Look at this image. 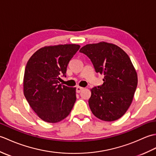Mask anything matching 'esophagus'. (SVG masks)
<instances>
[{"instance_id":"34e87169","label":"esophagus","mask_w":156,"mask_h":156,"mask_svg":"<svg viewBox=\"0 0 156 156\" xmlns=\"http://www.w3.org/2000/svg\"><path fill=\"white\" fill-rule=\"evenodd\" d=\"M84 88L80 87H76V92H78V93H80V92L83 90Z\"/></svg>"}]
</instances>
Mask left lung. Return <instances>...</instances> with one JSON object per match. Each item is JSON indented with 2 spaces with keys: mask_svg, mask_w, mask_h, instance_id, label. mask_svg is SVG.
I'll use <instances>...</instances> for the list:
<instances>
[{
  "mask_svg": "<svg viewBox=\"0 0 156 156\" xmlns=\"http://www.w3.org/2000/svg\"><path fill=\"white\" fill-rule=\"evenodd\" d=\"M80 52L90 58L96 72L104 76L103 84L91 89L92 112L102 121L117 120L130 107L137 86L130 58L117 45L106 42L86 45Z\"/></svg>",
  "mask_w": 156,
  "mask_h": 156,
  "instance_id": "left-lung-1",
  "label": "left lung"
}]
</instances>
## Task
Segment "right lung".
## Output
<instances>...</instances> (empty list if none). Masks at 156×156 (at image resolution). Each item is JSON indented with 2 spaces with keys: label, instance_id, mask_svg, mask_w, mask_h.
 Returning a JSON list of instances; mask_svg holds the SVG:
<instances>
[{
  "label": "right lung",
  "instance_id": "1",
  "mask_svg": "<svg viewBox=\"0 0 156 156\" xmlns=\"http://www.w3.org/2000/svg\"><path fill=\"white\" fill-rule=\"evenodd\" d=\"M80 49L76 44L39 49L26 65L23 92L28 103L43 121L55 123L68 117L76 100V88L58 84L66 76L69 62Z\"/></svg>",
  "mask_w": 156,
  "mask_h": 156
}]
</instances>
